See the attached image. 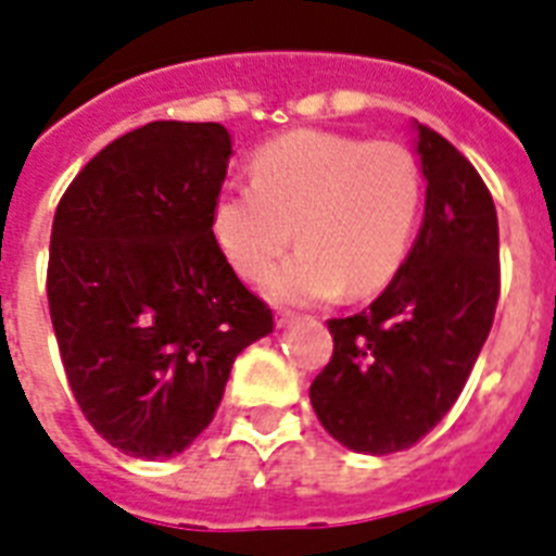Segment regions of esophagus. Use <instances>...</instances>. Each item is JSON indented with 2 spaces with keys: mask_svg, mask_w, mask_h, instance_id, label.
I'll return each instance as SVG.
<instances>
[{
  "mask_svg": "<svg viewBox=\"0 0 556 556\" xmlns=\"http://www.w3.org/2000/svg\"><path fill=\"white\" fill-rule=\"evenodd\" d=\"M293 319H296V314H293V311H277V325H279V328H286V325H291Z\"/></svg>",
  "mask_w": 556,
  "mask_h": 556,
  "instance_id": "esophagus-1",
  "label": "esophagus"
}]
</instances>
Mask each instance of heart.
<instances>
[{
	"label": "heart",
	"instance_id": "b5f03b06",
	"mask_svg": "<svg viewBox=\"0 0 556 556\" xmlns=\"http://www.w3.org/2000/svg\"><path fill=\"white\" fill-rule=\"evenodd\" d=\"M254 185H225L211 233L242 279H268L279 302L371 296L396 277L417 233L426 179L414 151L391 139L293 130L256 151Z\"/></svg>",
	"mask_w": 556,
	"mask_h": 556
}]
</instances>
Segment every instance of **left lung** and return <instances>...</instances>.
Wrapping results in <instances>:
<instances>
[{
	"label": "left lung",
	"mask_w": 556,
	"mask_h": 556,
	"mask_svg": "<svg viewBox=\"0 0 556 556\" xmlns=\"http://www.w3.org/2000/svg\"><path fill=\"white\" fill-rule=\"evenodd\" d=\"M426 216L391 286L328 319L331 363L311 382L325 431L359 454L410 448L466 388L500 300V228L489 188L437 130L417 125Z\"/></svg>",
	"instance_id": "obj_1"
}]
</instances>
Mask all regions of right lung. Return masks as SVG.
<instances>
[{
    "label": "right lung",
    "instance_id": "right-lung-1",
    "mask_svg": "<svg viewBox=\"0 0 556 556\" xmlns=\"http://www.w3.org/2000/svg\"><path fill=\"white\" fill-rule=\"evenodd\" d=\"M228 160L219 122H148L102 148L53 216L48 305L67 386L130 457L188 448L239 351L274 331L211 233Z\"/></svg>",
    "mask_w": 556,
    "mask_h": 556
}]
</instances>
